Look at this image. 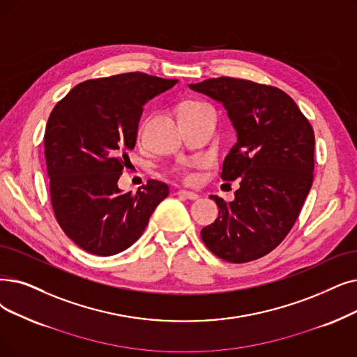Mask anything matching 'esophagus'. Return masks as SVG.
Returning a JSON list of instances; mask_svg holds the SVG:
<instances>
[{"mask_svg":"<svg viewBox=\"0 0 357 357\" xmlns=\"http://www.w3.org/2000/svg\"><path fill=\"white\" fill-rule=\"evenodd\" d=\"M176 195L178 197H182V198H187V199H197L198 198V195L195 194V192H191V191H187V190H179L178 192H176Z\"/></svg>","mask_w":357,"mask_h":357,"instance_id":"1","label":"esophagus"}]
</instances>
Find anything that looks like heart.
<instances>
[{
    "mask_svg": "<svg viewBox=\"0 0 357 357\" xmlns=\"http://www.w3.org/2000/svg\"><path fill=\"white\" fill-rule=\"evenodd\" d=\"M203 106V103L199 102H195V100H185L179 105L178 107V114H182V112H187V111H191V109H195V107H199Z\"/></svg>",
    "mask_w": 357,
    "mask_h": 357,
    "instance_id": "1",
    "label": "heart"
}]
</instances>
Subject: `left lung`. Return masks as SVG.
<instances>
[{
  "label": "left lung",
  "mask_w": 357,
  "mask_h": 357,
  "mask_svg": "<svg viewBox=\"0 0 357 357\" xmlns=\"http://www.w3.org/2000/svg\"><path fill=\"white\" fill-rule=\"evenodd\" d=\"M190 89L225 106L238 138L225 158L222 179H239V190L230 203L210 195L219 215L201 238L229 262L264 257L286 238L312 187L314 130L277 87L219 77Z\"/></svg>",
  "instance_id": "left-lung-1"
}]
</instances>
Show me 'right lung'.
Returning a JSON list of instances; mask_svg holds the SVG:
<instances>
[{
	"label": "right lung",
	"mask_w": 357,
	"mask_h": 357,
	"mask_svg": "<svg viewBox=\"0 0 357 357\" xmlns=\"http://www.w3.org/2000/svg\"><path fill=\"white\" fill-rule=\"evenodd\" d=\"M178 80L126 73L77 84L45 130V159L56 220L82 250L99 257L126 251L144 231L169 187L147 181L135 194L118 179L135 147L143 106Z\"/></svg>",
	"instance_id": "1"
}]
</instances>
